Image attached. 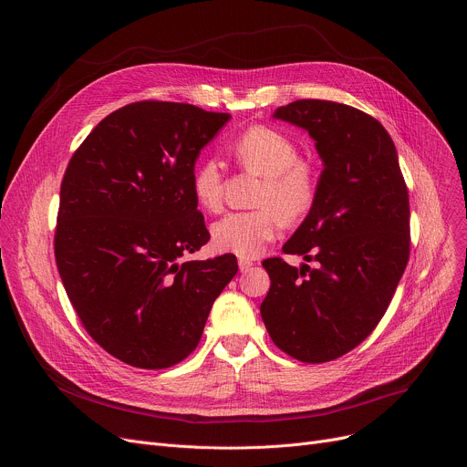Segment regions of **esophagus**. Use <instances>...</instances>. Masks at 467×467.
Wrapping results in <instances>:
<instances>
[{
    "instance_id": "obj_1",
    "label": "esophagus",
    "mask_w": 467,
    "mask_h": 467,
    "mask_svg": "<svg viewBox=\"0 0 467 467\" xmlns=\"http://www.w3.org/2000/svg\"><path fill=\"white\" fill-rule=\"evenodd\" d=\"M253 265V262L251 260H247V258H240L238 260V268H240V272H247L249 268Z\"/></svg>"
}]
</instances>
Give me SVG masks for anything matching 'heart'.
<instances>
[{
	"instance_id": "heart-1",
	"label": "heart",
	"mask_w": 467,
	"mask_h": 467,
	"mask_svg": "<svg viewBox=\"0 0 467 467\" xmlns=\"http://www.w3.org/2000/svg\"><path fill=\"white\" fill-rule=\"evenodd\" d=\"M233 155L244 170L264 177L256 197L262 209L225 214L213 225V244L222 253L254 258L277 236V212L285 220H297L312 209L319 188L317 171L301 159L292 137L270 125L244 129L233 142ZM192 190L203 209H222L223 166L216 157H203L195 164Z\"/></svg>"
}]
</instances>
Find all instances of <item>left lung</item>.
I'll list each match as a JSON object with an SVG mask.
<instances>
[{"label": "left lung", "mask_w": 467, "mask_h": 467, "mask_svg": "<svg viewBox=\"0 0 467 467\" xmlns=\"http://www.w3.org/2000/svg\"><path fill=\"white\" fill-rule=\"evenodd\" d=\"M308 130L325 164L317 197L286 254L265 258L272 279L260 316L274 344L301 362L340 358L388 310L410 256V203L388 130L337 101L297 99L274 114Z\"/></svg>", "instance_id": "obj_1"}]
</instances>
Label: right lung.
Listing matches in <instances>:
<instances>
[{"label":"right lung","mask_w":467,"mask_h":467,"mask_svg":"<svg viewBox=\"0 0 467 467\" xmlns=\"http://www.w3.org/2000/svg\"><path fill=\"white\" fill-rule=\"evenodd\" d=\"M229 118L188 103H129L92 129L64 171L58 275L92 340L132 368L184 360L238 272L234 254L182 260L211 240L192 175Z\"/></svg>","instance_id":"right-lung-1"}]
</instances>
